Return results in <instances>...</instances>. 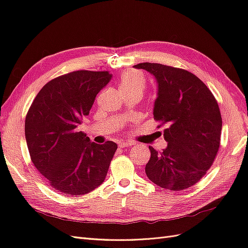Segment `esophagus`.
<instances>
[{
    "instance_id": "1",
    "label": "esophagus",
    "mask_w": 248,
    "mask_h": 248,
    "mask_svg": "<svg viewBox=\"0 0 248 248\" xmlns=\"http://www.w3.org/2000/svg\"><path fill=\"white\" fill-rule=\"evenodd\" d=\"M132 144L131 142H120L119 144V148H126V147H128V146H131Z\"/></svg>"
}]
</instances>
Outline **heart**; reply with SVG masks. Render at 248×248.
<instances>
[{
	"instance_id": "obj_1",
	"label": "heart",
	"mask_w": 248,
	"mask_h": 248,
	"mask_svg": "<svg viewBox=\"0 0 248 248\" xmlns=\"http://www.w3.org/2000/svg\"><path fill=\"white\" fill-rule=\"evenodd\" d=\"M120 88H121L122 92L126 93L129 91H141L145 88V79L142 78L140 73L134 70L125 71L121 78L119 79Z\"/></svg>"
}]
</instances>
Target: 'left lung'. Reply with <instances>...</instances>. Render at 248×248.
Wrapping results in <instances>:
<instances>
[{
    "label": "left lung",
    "instance_id": "obj_1",
    "mask_svg": "<svg viewBox=\"0 0 248 248\" xmlns=\"http://www.w3.org/2000/svg\"><path fill=\"white\" fill-rule=\"evenodd\" d=\"M138 69L152 73L158 84L154 120L166 126L168 147L158 152L149 146L151 158L146 175L171 191L184 190L205 176L220 146L222 120L218 103L193 73L157 63H140Z\"/></svg>",
    "mask_w": 248,
    "mask_h": 248
}]
</instances>
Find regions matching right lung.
<instances>
[{
	"label": "right lung",
	"instance_id": "obj_1",
	"mask_svg": "<svg viewBox=\"0 0 248 248\" xmlns=\"http://www.w3.org/2000/svg\"><path fill=\"white\" fill-rule=\"evenodd\" d=\"M110 79L108 71L66 73L44 85L30 107L25 122L29 153L54 190L81 196L106 179L117 144L91 142L78 126Z\"/></svg>",
	"mask_w": 248,
	"mask_h": 248
}]
</instances>
